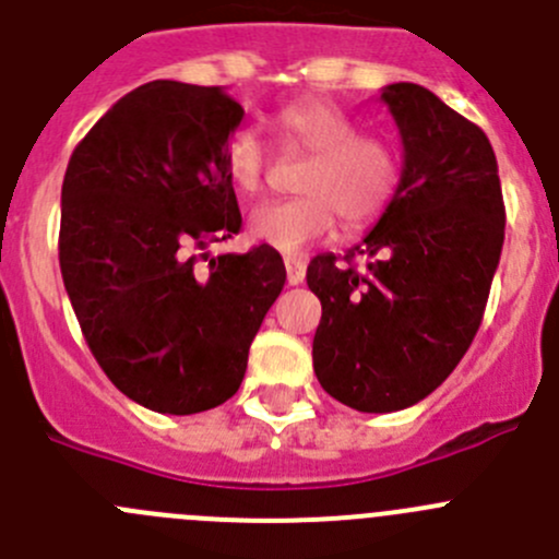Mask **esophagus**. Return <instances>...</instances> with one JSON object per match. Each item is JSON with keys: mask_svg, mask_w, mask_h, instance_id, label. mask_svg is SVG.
Returning <instances> with one entry per match:
<instances>
[{"mask_svg": "<svg viewBox=\"0 0 559 559\" xmlns=\"http://www.w3.org/2000/svg\"><path fill=\"white\" fill-rule=\"evenodd\" d=\"M285 271H288V283L290 285L305 283V274H307L305 258H301V254H288V258H285Z\"/></svg>", "mask_w": 559, "mask_h": 559, "instance_id": "1", "label": "esophagus"}]
</instances>
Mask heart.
Returning a JSON list of instances; mask_svg holds the SVG:
<instances>
[{
    "instance_id": "1",
    "label": "heart",
    "mask_w": 559,
    "mask_h": 559,
    "mask_svg": "<svg viewBox=\"0 0 559 559\" xmlns=\"http://www.w3.org/2000/svg\"><path fill=\"white\" fill-rule=\"evenodd\" d=\"M283 145L310 153L290 200H274L249 216L254 241L296 254L334 230L337 216L345 227H365L386 211L401 186V156L386 140L359 134L354 117L321 98H301L271 117ZM233 189L254 197L269 173V147L252 129H236L222 147Z\"/></svg>"
}]
</instances>
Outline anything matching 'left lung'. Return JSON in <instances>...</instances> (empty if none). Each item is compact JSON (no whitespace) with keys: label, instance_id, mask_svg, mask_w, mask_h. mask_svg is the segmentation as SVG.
<instances>
[{"label":"left lung","instance_id":"left-lung-1","mask_svg":"<svg viewBox=\"0 0 559 559\" xmlns=\"http://www.w3.org/2000/svg\"><path fill=\"white\" fill-rule=\"evenodd\" d=\"M403 140L397 194L359 247L318 254L312 368L356 412H401L442 384L475 340L504 241L493 147L430 90H381ZM362 257L365 266H356Z\"/></svg>","mask_w":559,"mask_h":559}]
</instances>
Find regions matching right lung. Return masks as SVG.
I'll return each instance as SVG.
<instances>
[{
	"label": "right lung",
	"mask_w": 559,
	"mask_h": 559,
	"mask_svg": "<svg viewBox=\"0 0 559 559\" xmlns=\"http://www.w3.org/2000/svg\"><path fill=\"white\" fill-rule=\"evenodd\" d=\"M243 109L222 87L147 82L87 131L62 180L60 269L100 370L158 414L233 397L285 285L265 243L197 249L241 230L222 147Z\"/></svg>",
	"instance_id": "obj_1"
}]
</instances>
